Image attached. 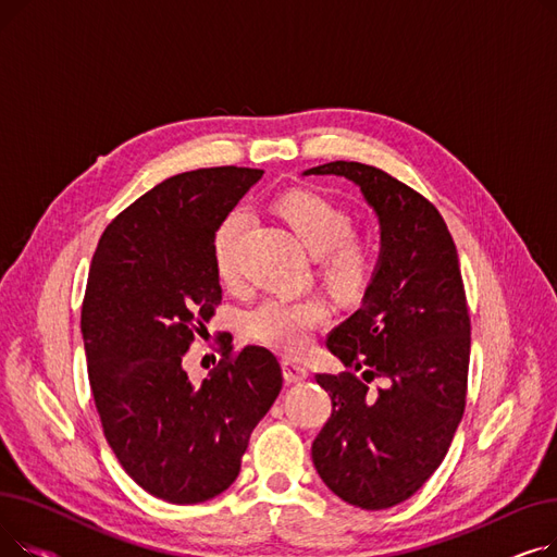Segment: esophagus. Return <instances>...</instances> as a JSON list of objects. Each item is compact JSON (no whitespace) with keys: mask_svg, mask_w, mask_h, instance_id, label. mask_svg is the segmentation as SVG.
<instances>
[{"mask_svg":"<svg viewBox=\"0 0 557 557\" xmlns=\"http://www.w3.org/2000/svg\"><path fill=\"white\" fill-rule=\"evenodd\" d=\"M282 370H284V379H286L288 384H300V382H305V379L309 376V370L302 363L294 361V359H286L282 363Z\"/></svg>","mask_w":557,"mask_h":557,"instance_id":"esophagus-1","label":"esophagus"}]
</instances>
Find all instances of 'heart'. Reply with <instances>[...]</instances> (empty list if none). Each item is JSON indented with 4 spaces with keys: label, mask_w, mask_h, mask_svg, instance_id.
Listing matches in <instances>:
<instances>
[{
    "label": "heart",
    "mask_w": 557,
    "mask_h": 557,
    "mask_svg": "<svg viewBox=\"0 0 557 557\" xmlns=\"http://www.w3.org/2000/svg\"><path fill=\"white\" fill-rule=\"evenodd\" d=\"M280 212L294 227L298 239L313 257L320 259L325 277L343 294L359 290L372 271V255L366 244L349 237L352 221L327 198L311 191H294L280 200ZM246 225L242 210L232 212L216 232L214 259L221 280L230 282L237 275L234 248ZM330 318L325 300L302 298L284 300L269 298L246 315V332L261 345L286 355H300L309 347L313 332Z\"/></svg>",
    "instance_id": "obj_1"
}]
</instances>
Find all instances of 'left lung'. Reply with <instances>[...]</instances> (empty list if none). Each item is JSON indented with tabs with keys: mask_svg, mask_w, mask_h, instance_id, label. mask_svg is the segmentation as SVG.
I'll return each mask as SVG.
<instances>
[{
	"mask_svg": "<svg viewBox=\"0 0 557 557\" xmlns=\"http://www.w3.org/2000/svg\"><path fill=\"white\" fill-rule=\"evenodd\" d=\"M302 175L355 183L379 221L382 246L361 307L327 338L347 370L315 374L332 418L311 458L343 502L386 510L441 467L465 411L470 313L458 252L441 212L382 169L336 160ZM374 377L385 384L376 394Z\"/></svg>",
	"mask_w": 557,
	"mask_h": 557,
	"instance_id": "1",
	"label": "left lung"
}]
</instances>
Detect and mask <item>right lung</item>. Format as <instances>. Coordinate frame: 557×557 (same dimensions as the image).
<instances>
[{"instance_id":"1","label":"right lung","mask_w":557,"mask_h":557,"mask_svg":"<svg viewBox=\"0 0 557 557\" xmlns=\"http://www.w3.org/2000/svg\"><path fill=\"white\" fill-rule=\"evenodd\" d=\"M261 173L171 175L106 227L92 257L81 332L106 441L126 474L169 504L227 490L282 391L267 347H244L198 384L183 368L221 302L216 230Z\"/></svg>"}]
</instances>
